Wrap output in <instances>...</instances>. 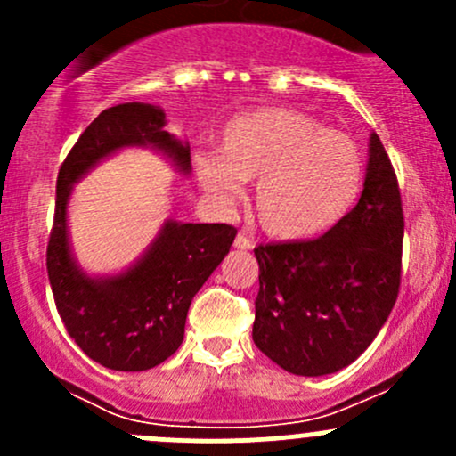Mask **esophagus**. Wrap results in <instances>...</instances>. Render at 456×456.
Listing matches in <instances>:
<instances>
[{"mask_svg": "<svg viewBox=\"0 0 456 456\" xmlns=\"http://www.w3.org/2000/svg\"><path fill=\"white\" fill-rule=\"evenodd\" d=\"M233 247H236V249L247 251V249H251V247H254V240H251L249 236H245V233H238L236 240H233Z\"/></svg>", "mask_w": 456, "mask_h": 456, "instance_id": "34e87169", "label": "esophagus"}]
</instances>
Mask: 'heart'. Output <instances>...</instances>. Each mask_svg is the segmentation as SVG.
Here are the masks:
<instances>
[{"mask_svg":"<svg viewBox=\"0 0 456 456\" xmlns=\"http://www.w3.org/2000/svg\"><path fill=\"white\" fill-rule=\"evenodd\" d=\"M200 190L218 205L256 181L254 211L280 240H311L351 211L364 181V159L344 132L289 108H257L229 118L218 150L191 156Z\"/></svg>","mask_w":456,"mask_h":456,"instance_id":"heart-1","label":"heart"}]
</instances>
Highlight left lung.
<instances>
[{
	"instance_id": "left-lung-1",
	"label": "left lung",
	"mask_w": 456,
	"mask_h": 456,
	"mask_svg": "<svg viewBox=\"0 0 456 456\" xmlns=\"http://www.w3.org/2000/svg\"><path fill=\"white\" fill-rule=\"evenodd\" d=\"M403 211L397 176L370 134L360 202L315 240L256 247L254 342L280 369L320 377L353 364L397 302Z\"/></svg>"
}]
</instances>
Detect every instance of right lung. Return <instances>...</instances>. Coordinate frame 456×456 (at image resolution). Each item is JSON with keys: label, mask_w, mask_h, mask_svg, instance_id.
I'll return each instance as SVG.
<instances>
[{"label": "right lung", "mask_w": 456, "mask_h": 456, "mask_svg": "<svg viewBox=\"0 0 456 456\" xmlns=\"http://www.w3.org/2000/svg\"><path fill=\"white\" fill-rule=\"evenodd\" d=\"M165 127V112L150 103L103 110L75 142L57 176V202L45 266L54 305L77 346L112 370H147L181 346L191 300L229 254L236 227L167 220L150 249L126 273L90 278L70 254L68 199L72 185L121 147L150 145L190 172V145Z\"/></svg>", "instance_id": "1"}]
</instances>
